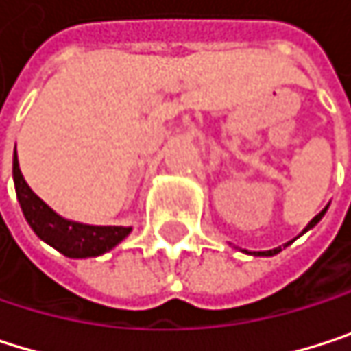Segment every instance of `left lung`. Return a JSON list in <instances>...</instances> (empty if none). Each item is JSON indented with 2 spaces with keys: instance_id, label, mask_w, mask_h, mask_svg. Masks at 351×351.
<instances>
[{
  "instance_id": "1",
  "label": "left lung",
  "mask_w": 351,
  "mask_h": 351,
  "mask_svg": "<svg viewBox=\"0 0 351 351\" xmlns=\"http://www.w3.org/2000/svg\"><path fill=\"white\" fill-rule=\"evenodd\" d=\"M325 212H327V208H325L323 212H319V214H317V216H315V218H313V220L308 222V226L304 228V232H306V230H311V228H313V226H315V224H317V222H319V220H321V218L325 216ZM280 251H282V247H278V249H274V251H265V253H257V255H276V253H280Z\"/></svg>"
}]
</instances>
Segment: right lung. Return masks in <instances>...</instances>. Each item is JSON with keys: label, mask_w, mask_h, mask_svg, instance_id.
I'll return each mask as SVG.
<instances>
[{"label": "right lung", "mask_w": 351, "mask_h": 351, "mask_svg": "<svg viewBox=\"0 0 351 351\" xmlns=\"http://www.w3.org/2000/svg\"><path fill=\"white\" fill-rule=\"evenodd\" d=\"M14 183L20 208L30 228L36 232L38 239L55 247L65 257L82 259L102 255L110 251L114 245H119L131 232V228L125 226H86L57 216L26 185L18 166V156H14Z\"/></svg>", "instance_id": "1"}]
</instances>
